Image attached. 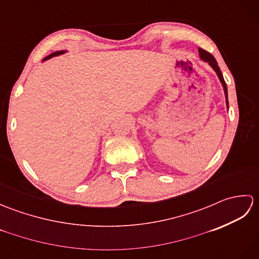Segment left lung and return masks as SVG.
<instances>
[{"instance_id":"obj_1","label":"left lung","mask_w":259,"mask_h":259,"mask_svg":"<svg viewBox=\"0 0 259 259\" xmlns=\"http://www.w3.org/2000/svg\"><path fill=\"white\" fill-rule=\"evenodd\" d=\"M198 52H199V58H200V60H202V61L207 62V63L212 68V70L214 71V72H216V74H217V76H218V79H219V81H221V83H222V85H223V89H224V92H225V97H226V106H227V109H228V92H227V85H226V82H225V80H224V76H223L222 71H221V69H219V67H218L216 59H214L210 53L205 51V50H202V49H200V48L198 49Z\"/></svg>"}]
</instances>
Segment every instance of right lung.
Returning a JSON list of instances; mask_svg holds the SVG:
<instances>
[{"instance_id": "obj_1", "label": "right lung", "mask_w": 259, "mask_h": 259, "mask_svg": "<svg viewBox=\"0 0 259 259\" xmlns=\"http://www.w3.org/2000/svg\"><path fill=\"white\" fill-rule=\"evenodd\" d=\"M67 52H68L67 50H61V51H56V52H53V53H51V54H50V56H48V57H46L45 59H43V61H42V62H45V61H47V60L51 59V58H53V57L61 56V54H64V53H67Z\"/></svg>"}]
</instances>
